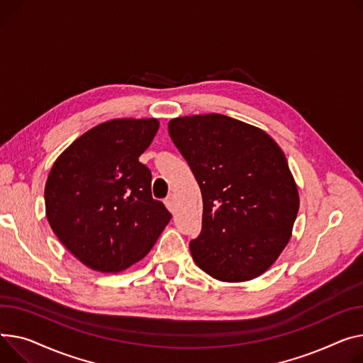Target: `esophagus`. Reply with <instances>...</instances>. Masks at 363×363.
Masks as SVG:
<instances>
[{
  "label": "esophagus",
  "mask_w": 363,
  "mask_h": 363,
  "mask_svg": "<svg viewBox=\"0 0 363 363\" xmlns=\"http://www.w3.org/2000/svg\"><path fill=\"white\" fill-rule=\"evenodd\" d=\"M164 204H166V207H167V210H169V211H172V213L175 211V197H174L172 194L166 197Z\"/></svg>",
  "instance_id": "1"
}]
</instances>
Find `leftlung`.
Wrapping results in <instances>:
<instances>
[{
    "label": "left lung",
    "instance_id": "8db88e82",
    "mask_svg": "<svg viewBox=\"0 0 363 363\" xmlns=\"http://www.w3.org/2000/svg\"><path fill=\"white\" fill-rule=\"evenodd\" d=\"M167 130L201 189V233L189 242L196 264L230 283L267 272L299 210L298 186L277 143L220 113L174 118Z\"/></svg>",
    "mask_w": 363,
    "mask_h": 363
}]
</instances>
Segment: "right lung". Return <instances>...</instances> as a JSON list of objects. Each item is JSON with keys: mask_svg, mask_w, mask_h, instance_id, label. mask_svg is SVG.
Masks as SVG:
<instances>
[{"mask_svg": "<svg viewBox=\"0 0 363 363\" xmlns=\"http://www.w3.org/2000/svg\"><path fill=\"white\" fill-rule=\"evenodd\" d=\"M159 121L112 119L60 155L45 185L46 217L62 245L87 267L118 273L147 255L172 214L152 197L138 157Z\"/></svg>", "mask_w": 363, "mask_h": 363, "instance_id": "1", "label": "right lung"}]
</instances>
